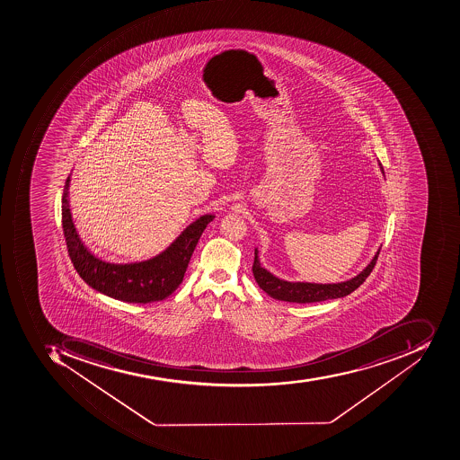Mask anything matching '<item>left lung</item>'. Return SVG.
<instances>
[{"label": "left lung", "mask_w": 460, "mask_h": 460, "mask_svg": "<svg viewBox=\"0 0 460 460\" xmlns=\"http://www.w3.org/2000/svg\"><path fill=\"white\" fill-rule=\"evenodd\" d=\"M380 171L384 173V168L380 165ZM380 253V247L376 254L371 260L358 276L354 279H347L344 282L337 284H314V282H291L286 279H279L270 273L269 270L264 269L260 264L259 251L254 249L253 276L259 284L260 288L269 294L271 298L279 301L296 302V304H312V302L327 301V299H337L347 296L361 286L362 282L372 273L375 264H376L377 256Z\"/></svg>", "instance_id": "left-lung-1"}]
</instances>
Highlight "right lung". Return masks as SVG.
I'll use <instances>...</instances> for the list:
<instances>
[{
  "instance_id": "add662e5",
  "label": "right lung",
  "mask_w": 460,
  "mask_h": 460,
  "mask_svg": "<svg viewBox=\"0 0 460 460\" xmlns=\"http://www.w3.org/2000/svg\"><path fill=\"white\" fill-rule=\"evenodd\" d=\"M70 176L64 186L61 199V219L68 254L81 279L95 291L128 304H149L162 301L181 286L206 226L213 221V214H206L191 222L165 251L153 259L136 263H109L88 251L76 234L68 201Z\"/></svg>"
}]
</instances>
